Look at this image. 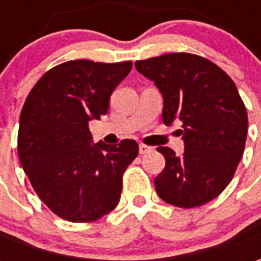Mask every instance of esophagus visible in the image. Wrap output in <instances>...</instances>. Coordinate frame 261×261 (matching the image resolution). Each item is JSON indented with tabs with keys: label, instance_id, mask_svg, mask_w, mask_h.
<instances>
[{
	"label": "esophagus",
	"instance_id": "esophagus-1",
	"mask_svg": "<svg viewBox=\"0 0 261 261\" xmlns=\"http://www.w3.org/2000/svg\"><path fill=\"white\" fill-rule=\"evenodd\" d=\"M138 149H140V153H141V155H144V153L151 152V151H152V147H148V145H145V144H140Z\"/></svg>",
	"mask_w": 261,
	"mask_h": 261
}]
</instances>
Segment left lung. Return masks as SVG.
Returning <instances> with one entry per match:
<instances>
[{
  "instance_id": "8db88e82",
  "label": "left lung",
  "mask_w": 261,
  "mask_h": 261,
  "mask_svg": "<svg viewBox=\"0 0 261 261\" xmlns=\"http://www.w3.org/2000/svg\"><path fill=\"white\" fill-rule=\"evenodd\" d=\"M164 96L165 124L180 120L183 155L158 147L166 161L155 177L164 201L200 207L224 192L235 175L247 134L245 103L229 75L213 61L190 53H169L136 63Z\"/></svg>"
}]
</instances>
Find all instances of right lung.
I'll return each instance as SVG.
<instances>
[{"mask_svg": "<svg viewBox=\"0 0 261 261\" xmlns=\"http://www.w3.org/2000/svg\"><path fill=\"white\" fill-rule=\"evenodd\" d=\"M131 67V61H67L48 69L26 97L18 131L20 165L39 198L65 221L92 222L119 204L123 173L138 144L91 145L89 121L108 113L112 92Z\"/></svg>", "mask_w": 261, "mask_h": 261, "instance_id": "right-lung-1", "label": "right lung"}]
</instances>
